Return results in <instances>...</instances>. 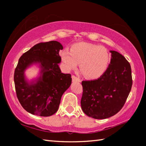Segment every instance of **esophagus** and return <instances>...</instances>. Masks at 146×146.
I'll use <instances>...</instances> for the list:
<instances>
[{"label": "esophagus", "mask_w": 146, "mask_h": 146, "mask_svg": "<svg viewBox=\"0 0 146 146\" xmlns=\"http://www.w3.org/2000/svg\"><path fill=\"white\" fill-rule=\"evenodd\" d=\"M71 77H72V80L73 81H77V82H81V80L79 78H78V77H76V76H75V75H73L72 76H71Z\"/></svg>", "instance_id": "1"}]
</instances>
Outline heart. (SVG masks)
I'll return each instance as SVG.
<instances>
[{
  "label": "heart",
  "instance_id": "obj_1",
  "mask_svg": "<svg viewBox=\"0 0 146 146\" xmlns=\"http://www.w3.org/2000/svg\"><path fill=\"white\" fill-rule=\"evenodd\" d=\"M64 68L70 71L80 68L86 77L96 78L105 72L110 62V55L103 46L88 42H79L65 48L60 53Z\"/></svg>",
  "mask_w": 146,
  "mask_h": 146
}]
</instances>
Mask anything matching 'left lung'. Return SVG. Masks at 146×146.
<instances>
[{
    "label": "left lung",
    "mask_w": 146,
    "mask_h": 146,
    "mask_svg": "<svg viewBox=\"0 0 146 146\" xmlns=\"http://www.w3.org/2000/svg\"><path fill=\"white\" fill-rule=\"evenodd\" d=\"M111 53L107 70L98 79L82 81L81 108L95 119L110 118L120 111L132 87L130 64L117 51Z\"/></svg>",
    "instance_id": "obj_1"
}]
</instances>
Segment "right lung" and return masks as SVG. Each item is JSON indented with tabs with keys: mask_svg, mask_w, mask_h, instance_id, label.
<instances>
[{
	"mask_svg": "<svg viewBox=\"0 0 146 146\" xmlns=\"http://www.w3.org/2000/svg\"><path fill=\"white\" fill-rule=\"evenodd\" d=\"M63 49L57 41L40 42L19 58L14 73L17 97L26 111L40 117H49L57 111L63 93L71 84L70 74L61 72L59 51ZM33 64H38L40 76L29 82L24 71Z\"/></svg>",
	"mask_w": 146,
	"mask_h": 146,
	"instance_id": "obj_1",
	"label": "right lung"
}]
</instances>
